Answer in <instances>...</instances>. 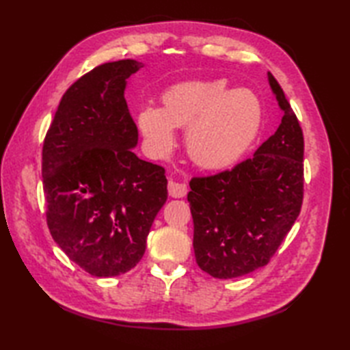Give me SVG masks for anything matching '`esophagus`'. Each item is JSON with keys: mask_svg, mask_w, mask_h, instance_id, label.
Wrapping results in <instances>:
<instances>
[{"mask_svg": "<svg viewBox=\"0 0 350 350\" xmlns=\"http://www.w3.org/2000/svg\"><path fill=\"white\" fill-rule=\"evenodd\" d=\"M187 185L174 180H168V194L173 198H182L187 196Z\"/></svg>", "mask_w": 350, "mask_h": 350, "instance_id": "34e87169", "label": "esophagus"}]
</instances>
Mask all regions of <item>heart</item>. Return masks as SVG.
Instances as JSON below:
<instances>
[{
  "label": "heart",
  "mask_w": 350,
  "mask_h": 350,
  "mask_svg": "<svg viewBox=\"0 0 350 350\" xmlns=\"http://www.w3.org/2000/svg\"><path fill=\"white\" fill-rule=\"evenodd\" d=\"M162 109L144 107L137 123L148 152L167 154L173 128H187V150L197 165L221 170L233 165L256 139L262 108L248 90H228L218 81H185L162 96Z\"/></svg>",
  "instance_id": "b5f03b06"
}]
</instances>
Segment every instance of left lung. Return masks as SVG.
Returning a JSON list of instances; mask_svg holds the SVG:
<instances>
[{
  "instance_id": "8db88e82",
  "label": "left lung",
  "mask_w": 350,
  "mask_h": 350,
  "mask_svg": "<svg viewBox=\"0 0 350 350\" xmlns=\"http://www.w3.org/2000/svg\"><path fill=\"white\" fill-rule=\"evenodd\" d=\"M281 123L254 156L215 176L194 177L188 202L197 265L215 278L267 265L301 212L304 135L284 92L267 73Z\"/></svg>"
}]
</instances>
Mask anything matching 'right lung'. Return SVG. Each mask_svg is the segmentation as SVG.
Masks as SVG:
<instances>
[{
  "instance_id": "1",
  "label": "right lung",
  "mask_w": 350,
  "mask_h": 350,
  "mask_svg": "<svg viewBox=\"0 0 350 350\" xmlns=\"http://www.w3.org/2000/svg\"><path fill=\"white\" fill-rule=\"evenodd\" d=\"M137 60L100 64L63 94L42 152L46 221L58 247L93 277L131 271L167 202L165 170L132 148L138 129L124 99Z\"/></svg>"
}]
</instances>
